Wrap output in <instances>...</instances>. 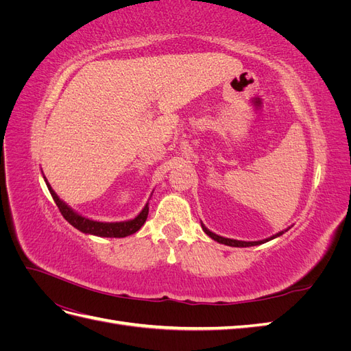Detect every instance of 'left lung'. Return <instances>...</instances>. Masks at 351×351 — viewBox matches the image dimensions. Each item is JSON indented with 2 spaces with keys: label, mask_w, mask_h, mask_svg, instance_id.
I'll list each match as a JSON object with an SVG mask.
<instances>
[{
  "label": "left lung",
  "mask_w": 351,
  "mask_h": 351,
  "mask_svg": "<svg viewBox=\"0 0 351 351\" xmlns=\"http://www.w3.org/2000/svg\"><path fill=\"white\" fill-rule=\"evenodd\" d=\"M202 228H204V231L206 232V234H208L210 239H214V240L218 241V243L227 244V246H232V247H250V246H258V244L267 243V241H269V240H272V239H275V237H280L281 234H284V231H280V232H277V234L269 237V239H267V240H261V241H240V240H232V239H226V237L217 236L215 232L209 231L204 224H202ZM285 231H287V230H285Z\"/></svg>",
  "instance_id": "1"
}]
</instances>
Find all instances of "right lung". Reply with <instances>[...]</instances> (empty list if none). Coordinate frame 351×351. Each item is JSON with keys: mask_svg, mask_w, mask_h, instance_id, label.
<instances>
[{"mask_svg": "<svg viewBox=\"0 0 351 351\" xmlns=\"http://www.w3.org/2000/svg\"><path fill=\"white\" fill-rule=\"evenodd\" d=\"M45 183L48 186V190H49L52 199H54L56 205L58 206V209L61 212V215L64 217L66 221H69L74 228H77L79 231L84 232V234H93L98 237H117V239L127 237L130 234H134L136 231H139L142 228V226L145 224V221L147 218V212H149V206H147V204H146L141 214L130 221H123V222L92 221L89 218H84V217L76 214V212H74L71 208H69L64 202H62L57 196V193L51 189L47 180H45Z\"/></svg>", "mask_w": 351, "mask_h": 351, "instance_id": "right-lung-1", "label": "right lung"}]
</instances>
